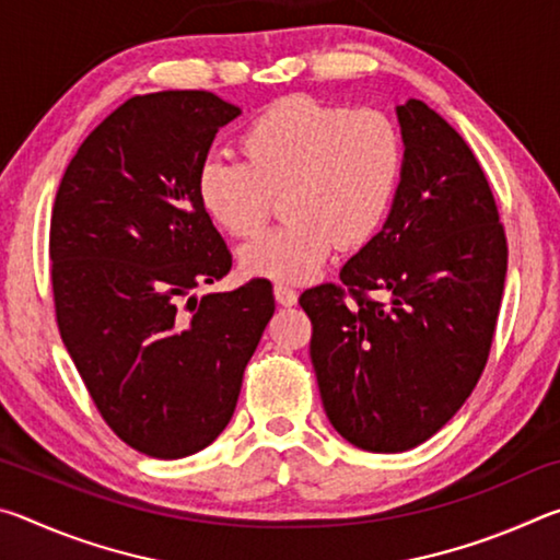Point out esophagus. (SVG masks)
I'll return each instance as SVG.
<instances>
[{
    "label": "esophagus",
    "instance_id": "obj_1",
    "mask_svg": "<svg viewBox=\"0 0 560 560\" xmlns=\"http://www.w3.org/2000/svg\"><path fill=\"white\" fill-rule=\"evenodd\" d=\"M273 299H277V303H281V306H296L299 293L291 287H287V283H277V287H273Z\"/></svg>",
    "mask_w": 560,
    "mask_h": 560
}]
</instances>
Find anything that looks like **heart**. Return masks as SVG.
I'll return each mask as SVG.
<instances>
[{
	"label": "heart",
	"mask_w": 560,
	"mask_h": 560,
	"mask_svg": "<svg viewBox=\"0 0 560 560\" xmlns=\"http://www.w3.org/2000/svg\"><path fill=\"white\" fill-rule=\"evenodd\" d=\"M242 160L210 158L197 200L232 236L267 224L283 195L287 224L244 244L249 277L303 283L318 277L338 244L360 246L381 230L405 170V140L381 110L328 106L306 96L273 103L242 136Z\"/></svg>",
	"instance_id": "1"
}]
</instances>
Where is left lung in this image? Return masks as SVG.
Masks as SVG:
<instances>
[{
    "instance_id": "1",
    "label": "left lung",
    "mask_w": 560,
    "mask_h": 560,
    "mask_svg": "<svg viewBox=\"0 0 560 560\" xmlns=\"http://www.w3.org/2000/svg\"><path fill=\"white\" fill-rule=\"evenodd\" d=\"M397 120L405 170L383 230L340 269L343 287L299 299L330 424L377 454L430 440L471 395L509 257L485 170L459 132L417 98Z\"/></svg>"
}]
</instances>
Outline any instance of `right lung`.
<instances>
[{
	"label": "right lung",
	"mask_w": 560,
	"mask_h": 560,
	"mask_svg": "<svg viewBox=\"0 0 560 560\" xmlns=\"http://www.w3.org/2000/svg\"><path fill=\"white\" fill-rule=\"evenodd\" d=\"M240 113L210 91L130 98L83 140L56 192L61 340L108 428L148 457H189L220 438L273 316L267 279L192 296L232 269L197 173Z\"/></svg>",
	"instance_id": "1"
}]
</instances>
